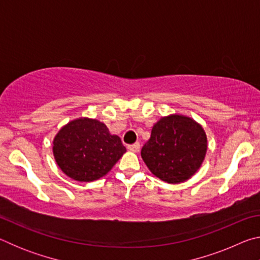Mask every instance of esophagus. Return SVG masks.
I'll return each instance as SVG.
<instances>
[{
    "label": "esophagus",
    "instance_id": "34e87169",
    "mask_svg": "<svg viewBox=\"0 0 260 260\" xmlns=\"http://www.w3.org/2000/svg\"><path fill=\"white\" fill-rule=\"evenodd\" d=\"M127 149H128L129 151H133V152H138L140 150V143L136 142L134 144H129L128 147H127Z\"/></svg>",
    "mask_w": 260,
    "mask_h": 260
}]
</instances>
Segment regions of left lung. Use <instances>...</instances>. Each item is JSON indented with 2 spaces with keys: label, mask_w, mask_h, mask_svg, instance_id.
Segmentation results:
<instances>
[{
  "label": "left lung",
  "mask_w": 260,
  "mask_h": 260,
  "mask_svg": "<svg viewBox=\"0 0 260 260\" xmlns=\"http://www.w3.org/2000/svg\"><path fill=\"white\" fill-rule=\"evenodd\" d=\"M208 138L201 124L183 114L161 117L152 126L141 157L150 172L167 183L187 181L204 161Z\"/></svg>",
  "instance_id": "1"
}]
</instances>
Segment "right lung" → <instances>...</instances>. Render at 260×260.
Returning <instances> with one entry per match:
<instances>
[{"mask_svg": "<svg viewBox=\"0 0 260 260\" xmlns=\"http://www.w3.org/2000/svg\"><path fill=\"white\" fill-rule=\"evenodd\" d=\"M126 152L118 135L104 122L88 117L69 121L52 141V153L61 172L79 182L104 177Z\"/></svg>", "mask_w": 260, "mask_h": 260, "instance_id": "obj_1", "label": "right lung"}]
</instances>
